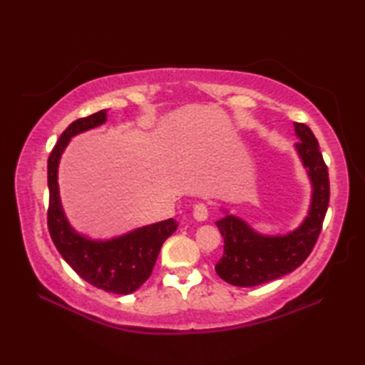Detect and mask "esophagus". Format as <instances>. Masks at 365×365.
<instances>
[{"mask_svg": "<svg viewBox=\"0 0 365 365\" xmlns=\"http://www.w3.org/2000/svg\"><path fill=\"white\" fill-rule=\"evenodd\" d=\"M192 216L197 221H205L208 218V205L204 202H199L192 207Z\"/></svg>", "mask_w": 365, "mask_h": 365, "instance_id": "1", "label": "esophagus"}]
</instances>
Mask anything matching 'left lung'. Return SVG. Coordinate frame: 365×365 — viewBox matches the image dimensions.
<instances>
[{"mask_svg": "<svg viewBox=\"0 0 365 365\" xmlns=\"http://www.w3.org/2000/svg\"><path fill=\"white\" fill-rule=\"evenodd\" d=\"M294 133L299 139V158L312 182L311 210L297 230L282 237L260 235L234 215L216 221L224 238V254L215 269L232 285L255 287L292 273L309 257L319 240L329 205L328 166L306 123L294 122Z\"/></svg>", "mask_w": 365, "mask_h": 365, "instance_id": "obj_1", "label": "left lung"}]
</instances>
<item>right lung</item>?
Returning <instances> with one entry per match:
<instances>
[{
    "label": "right lung",
    "mask_w": 365,
    "mask_h": 365,
    "mask_svg": "<svg viewBox=\"0 0 365 365\" xmlns=\"http://www.w3.org/2000/svg\"><path fill=\"white\" fill-rule=\"evenodd\" d=\"M106 122V110L76 119L59 136L48 157V213L46 222L54 246L63 259L84 281L108 293L128 294L138 290L152 269L163 243L173 235L178 224L170 218L136 229L108 242L84 238L68 226L58 188V165L61 153L71 138Z\"/></svg>",
    "instance_id": "add662e5"
}]
</instances>
